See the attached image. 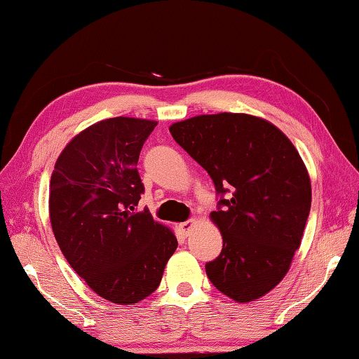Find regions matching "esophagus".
<instances>
[{"mask_svg": "<svg viewBox=\"0 0 359 359\" xmlns=\"http://www.w3.org/2000/svg\"><path fill=\"white\" fill-rule=\"evenodd\" d=\"M194 223H196V220H194V218H190V220H187V222H184V223H180V229H182V233H184L185 236L190 234V231L193 229Z\"/></svg>", "mask_w": 359, "mask_h": 359, "instance_id": "34e87169", "label": "esophagus"}]
</instances>
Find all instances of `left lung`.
<instances>
[{"label": "left lung", "instance_id": "8db88e82", "mask_svg": "<svg viewBox=\"0 0 359 359\" xmlns=\"http://www.w3.org/2000/svg\"><path fill=\"white\" fill-rule=\"evenodd\" d=\"M169 131L220 194L210 218L223 248L205 274L231 299H258L288 272L311 212V179L299 154L277 126L248 114L198 115Z\"/></svg>", "mask_w": 359, "mask_h": 359}]
</instances>
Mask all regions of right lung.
Wrapping results in <instances>:
<instances>
[{
    "label": "right lung",
    "instance_id": "1",
    "mask_svg": "<svg viewBox=\"0 0 359 359\" xmlns=\"http://www.w3.org/2000/svg\"><path fill=\"white\" fill-rule=\"evenodd\" d=\"M156 126L154 120L115 117L72 139L50 179L48 212L53 234L72 269L96 294L121 306L158 288L177 248L171 229L147 209L137 160Z\"/></svg>",
    "mask_w": 359,
    "mask_h": 359
}]
</instances>
